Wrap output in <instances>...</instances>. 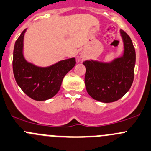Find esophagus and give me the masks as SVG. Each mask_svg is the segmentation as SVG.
Masks as SVG:
<instances>
[{"instance_id":"1","label":"esophagus","mask_w":151,"mask_h":151,"mask_svg":"<svg viewBox=\"0 0 151 151\" xmlns=\"http://www.w3.org/2000/svg\"><path fill=\"white\" fill-rule=\"evenodd\" d=\"M86 59V56H84V55H80V58H79V60H80V62H83V61H84Z\"/></svg>"}]
</instances>
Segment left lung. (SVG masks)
<instances>
[{
	"label": "left lung",
	"instance_id": "left-lung-1",
	"mask_svg": "<svg viewBox=\"0 0 151 151\" xmlns=\"http://www.w3.org/2000/svg\"><path fill=\"white\" fill-rule=\"evenodd\" d=\"M124 51L110 62L86 60L85 85L88 93L99 102H112L122 98L131 87L136 63L135 49L131 37L120 29Z\"/></svg>",
	"mask_w": 151,
	"mask_h": 151
}]
</instances>
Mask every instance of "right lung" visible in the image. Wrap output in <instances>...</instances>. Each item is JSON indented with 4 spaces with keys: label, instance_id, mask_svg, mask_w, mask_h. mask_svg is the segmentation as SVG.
I'll return each instance as SVG.
<instances>
[{
    "label": "right lung",
    "instance_id": "add662e5",
    "mask_svg": "<svg viewBox=\"0 0 151 151\" xmlns=\"http://www.w3.org/2000/svg\"><path fill=\"white\" fill-rule=\"evenodd\" d=\"M26 32V29L14 44L12 61L14 78L19 87L29 97L37 101L47 100L59 91L64 77L75 65V58L60 60L46 67L29 62L23 55Z\"/></svg>",
    "mask_w": 151,
    "mask_h": 151
}]
</instances>
